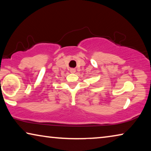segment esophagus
Instances as JSON below:
<instances>
[{"instance_id":"esophagus-1","label":"esophagus","mask_w":151,"mask_h":151,"mask_svg":"<svg viewBox=\"0 0 151 151\" xmlns=\"http://www.w3.org/2000/svg\"><path fill=\"white\" fill-rule=\"evenodd\" d=\"M75 71H76V69H75V68H70V72L71 73H75Z\"/></svg>"}]
</instances>
